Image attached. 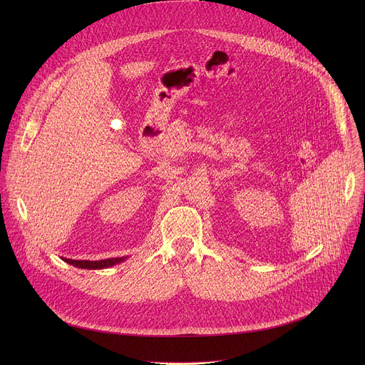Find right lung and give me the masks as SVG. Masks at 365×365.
Wrapping results in <instances>:
<instances>
[{
  "label": "right lung",
  "mask_w": 365,
  "mask_h": 365,
  "mask_svg": "<svg viewBox=\"0 0 365 365\" xmlns=\"http://www.w3.org/2000/svg\"><path fill=\"white\" fill-rule=\"evenodd\" d=\"M65 263L78 267V269H88V270H102V269H108L115 264H120L128 257H115V258H106V259H98V262H91V259H72V258H65L61 257Z\"/></svg>",
  "instance_id": "1"
}]
</instances>
